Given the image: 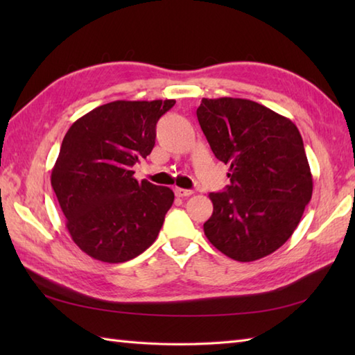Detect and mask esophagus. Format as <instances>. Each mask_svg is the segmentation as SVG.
I'll return each instance as SVG.
<instances>
[{
  "label": "esophagus",
  "mask_w": 355,
  "mask_h": 355,
  "mask_svg": "<svg viewBox=\"0 0 355 355\" xmlns=\"http://www.w3.org/2000/svg\"><path fill=\"white\" fill-rule=\"evenodd\" d=\"M175 195L178 198H186V197H191L192 195V191H189V189H182V187H175Z\"/></svg>",
  "instance_id": "obj_1"
}]
</instances>
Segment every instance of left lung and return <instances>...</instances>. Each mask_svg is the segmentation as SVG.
Segmentation results:
<instances>
[{
	"label": "left lung",
	"instance_id": "8db88e82",
	"mask_svg": "<svg viewBox=\"0 0 355 355\" xmlns=\"http://www.w3.org/2000/svg\"><path fill=\"white\" fill-rule=\"evenodd\" d=\"M202 132L218 160L230 166V184L209 193L214 214L205 235L239 262L276 252L296 230L311 200L313 177L297 126L247 99H202Z\"/></svg>",
	"mask_w": 355,
	"mask_h": 355
}]
</instances>
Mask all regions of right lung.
<instances>
[{
	"label": "right lung",
	"instance_id": "add662e5",
	"mask_svg": "<svg viewBox=\"0 0 355 355\" xmlns=\"http://www.w3.org/2000/svg\"><path fill=\"white\" fill-rule=\"evenodd\" d=\"M175 101H116L74 122L51 171L65 225L82 252L110 263L154 244L173 202L169 187L139 183L132 166L155 145V126Z\"/></svg>",
	"mask_w": 355,
	"mask_h": 355
}]
</instances>
